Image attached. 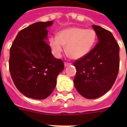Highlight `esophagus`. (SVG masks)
<instances>
[{
  "mask_svg": "<svg viewBox=\"0 0 127 127\" xmlns=\"http://www.w3.org/2000/svg\"><path fill=\"white\" fill-rule=\"evenodd\" d=\"M71 64V63H64V66H70Z\"/></svg>",
  "mask_w": 127,
  "mask_h": 127,
  "instance_id": "34e87169",
  "label": "esophagus"
}]
</instances>
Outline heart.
Here are the masks:
<instances>
[{
	"instance_id": "1",
	"label": "heart",
	"mask_w": 127,
	"mask_h": 127,
	"mask_svg": "<svg viewBox=\"0 0 127 127\" xmlns=\"http://www.w3.org/2000/svg\"><path fill=\"white\" fill-rule=\"evenodd\" d=\"M96 38V32L92 29L72 27L61 30L57 36L52 37L49 45L56 57H61L64 51V45H66L70 56L74 59H79L88 54Z\"/></svg>"
}]
</instances>
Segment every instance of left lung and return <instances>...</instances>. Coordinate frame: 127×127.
Masks as SVG:
<instances>
[{
	"label": "left lung",
	"instance_id": "left-lung-1",
	"mask_svg": "<svg viewBox=\"0 0 127 127\" xmlns=\"http://www.w3.org/2000/svg\"><path fill=\"white\" fill-rule=\"evenodd\" d=\"M98 42L74 65L76 74L74 84L80 94L95 99L107 92L116 80L119 69V46L113 34L101 27L92 25Z\"/></svg>",
	"mask_w": 127,
	"mask_h": 127
}]
</instances>
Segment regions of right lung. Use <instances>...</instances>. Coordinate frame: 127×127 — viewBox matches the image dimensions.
<instances>
[{"label":"right lung","mask_w":127,"mask_h":127,"mask_svg":"<svg viewBox=\"0 0 127 127\" xmlns=\"http://www.w3.org/2000/svg\"><path fill=\"white\" fill-rule=\"evenodd\" d=\"M53 21L39 22L20 31L10 49L9 70L17 89L25 96L43 99L57 84L63 61L54 57L47 42Z\"/></svg>","instance_id":"1"}]
</instances>
